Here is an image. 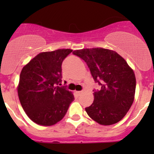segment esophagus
<instances>
[{"label": "esophagus", "instance_id": "esophagus-1", "mask_svg": "<svg viewBox=\"0 0 154 154\" xmlns=\"http://www.w3.org/2000/svg\"><path fill=\"white\" fill-rule=\"evenodd\" d=\"M76 93H77L78 95H81L83 93V91H76Z\"/></svg>", "mask_w": 154, "mask_h": 154}]
</instances>
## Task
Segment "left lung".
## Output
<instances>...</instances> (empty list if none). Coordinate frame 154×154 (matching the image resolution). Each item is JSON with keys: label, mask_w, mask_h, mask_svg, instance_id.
I'll list each match as a JSON object with an SVG mask.
<instances>
[{"label": "left lung", "mask_w": 154, "mask_h": 154, "mask_svg": "<svg viewBox=\"0 0 154 154\" xmlns=\"http://www.w3.org/2000/svg\"><path fill=\"white\" fill-rule=\"evenodd\" d=\"M85 61L95 82L94 100L85 108L88 116L102 125L117 123L126 115L135 98L136 79L127 61L114 51L102 48L72 53Z\"/></svg>", "instance_id": "1"}]
</instances>
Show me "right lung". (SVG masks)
I'll list each match as a JSON object with an SVG mask.
<instances>
[{
    "mask_svg": "<svg viewBox=\"0 0 154 154\" xmlns=\"http://www.w3.org/2000/svg\"><path fill=\"white\" fill-rule=\"evenodd\" d=\"M71 49H59L37 55L23 67L17 91L21 105L32 121L51 126L63 118L75 100L61 85V64Z\"/></svg>",
    "mask_w": 154,
    "mask_h": 154,
    "instance_id": "add662e5",
    "label": "right lung"
}]
</instances>
